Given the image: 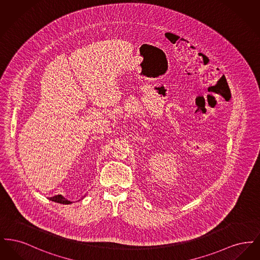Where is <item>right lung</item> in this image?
I'll list each match as a JSON object with an SVG mask.
<instances>
[{"label":"right lung","mask_w":260,"mask_h":260,"mask_svg":"<svg viewBox=\"0 0 260 260\" xmlns=\"http://www.w3.org/2000/svg\"><path fill=\"white\" fill-rule=\"evenodd\" d=\"M50 201L52 202H55V203H59V204H64V205H69V204H72V202L66 200L61 195H56V196H53V197H50Z\"/></svg>","instance_id":"obj_1"}]
</instances>
